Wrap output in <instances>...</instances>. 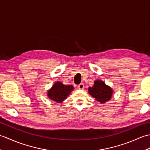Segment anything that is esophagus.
<instances>
[{"instance_id":"34e87169","label":"esophagus","mask_w":150,"mask_h":150,"mask_svg":"<svg viewBox=\"0 0 150 150\" xmlns=\"http://www.w3.org/2000/svg\"><path fill=\"white\" fill-rule=\"evenodd\" d=\"M77 88H78V89H79V90H83L84 88V85L83 83H81L80 84L78 85Z\"/></svg>"}]
</instances>
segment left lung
<instances>
[{"label": "left lung", "instance_id": "1", "mask_svg": "<svg viewBox=\"0 0 150 150\" xmlns=\"http://www.w3.org/2000/svg\"><path fill=\"white\" fill-rule=\"evenodd\" d=\"M88 92L100 103H105L110 100L113 93L111 88L100 80H96L94 82L93 86L88 88Z\"/></svg>", "mask_w": 150, "mask_h": 150}]
</instances>
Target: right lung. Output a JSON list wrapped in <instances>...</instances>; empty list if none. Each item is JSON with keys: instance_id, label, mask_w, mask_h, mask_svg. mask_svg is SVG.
Returning a JSON list of instances; mask_svg holds the SVG:
<instances>
[{"instance_id": "1", "label": "right lung", "mask_w": 150, "mask_h": 150, "mask_svg": "<svg viewBox=\"0 0 150 150\" xmlns=\"http://www.w3.org/2000/svg\"><path fill=\"white\" fill-rule=\"evenodd\" d=\"M73 90V87L71 85L66 86L60 82H57L49 90L47 96L56 103H60L66 99Z\"/></svg>"}]
</instances>
